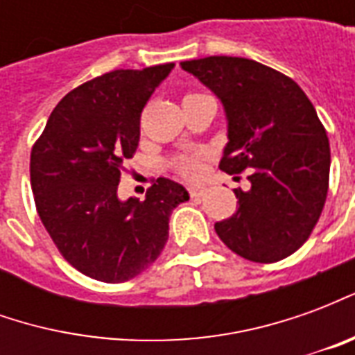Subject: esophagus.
Wrapping results in <instances>:
<instances>
[{
  "instance_id": "34e87169",
  "label": "esophagus",
  "mask_w": 355,
  "mask_h": 355,
  "mask_svg": "<svg viewBox=\"0 0 355 355\" xmlns=\"http://www.w3.org/2000/svg\"><path fill=\"white\" fill-rule=\"evenodd\" d=\"M188 192H190V196H192V198H201V196H205V192H207V186L192 184L190 188H188Z\"/></svg>"
}]
</instances>
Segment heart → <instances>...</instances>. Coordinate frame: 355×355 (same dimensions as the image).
Masks as SVG:
<instances>
[{"instance_id": "heart-1", "label": "heart", "mask_w": 355, "mask_h": 355, "mask_svg": "<svg viewBox=\"0 0 355 355\" xmlns=\"http://www.w3.org/2000/svg\"><path fill=\"white\" fill-rule=\"evenodd\" d=\"M175 167L180 175H184V177H196L201 169V163H200V155H184V157H180L177 163H175Z\"/></svg>"}]
</instances>
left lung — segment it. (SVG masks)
<instances>
[{"label": "left lung", "mask_w": 355, "mask_h": 355, "mask_svg": "<svg viewBox=\"0 0 355 355\" xmlns=\"http://www.w3.org/2000/svg\"><path fill=\"white\" fill-rule=\"evenodd\" d=\"M180 66L223 104L228 142L220 169H251V188L234 190L238 211L215 224L218 238L247 261H282L312 234L327 198L331 150L315 108L291 78L249 58Z\"/></svg>", "instance_id": "8db88e82"}]
</instances>
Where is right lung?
I'll list each match as a JSON object with an SVG mask.
<instances>
[{"instance_id":"right-lung-1","label":"right lung","mask_w":355,"mask_h":355,"mask_svg":"<svg viewBox=\"0 0 355 355\" xmlns=\"http://www.w3.org/2000/svg\"><path fill=\"white\" fill-rule=\"evenodd\" d=\"M173 68L114 70L83 83L58 102L32 148L37 215L66 261L98 282L144 272L167 243L173 209L190 200L163 177L144 201L117 196L121 167L139 146L142 108Z\"/></svg>"}]
</instances>
